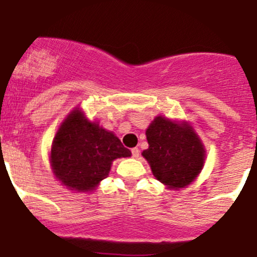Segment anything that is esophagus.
Instances as JSON below:
<instances>
[{
  "mask_svg": "<svg viewBox=\"0 0 257 257\" xmlns=\"http://www.w3.org/2000/svg\"><path fill=\"white\" fill-rule=\"evenodd\" d=\"M139 152L141 151H139V148H137V147L136 148H132V156H133V158H138Z\"/></svg>",
  "mask_w": 257,
  "mask_h": 257,
  "instance_id": "1",
  "label": "esophagus"
}]
</instances>
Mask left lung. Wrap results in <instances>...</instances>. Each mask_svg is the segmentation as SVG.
I'll return each instance as SVG.
<instances>
[{"instance_id":"left-lung-1","label":"left lung","mask_w":257,"mask_h":257,"mask_svg":"<svg viewBox=\"0 0 257 257\" xmlns=\"http://www.w3.org/2000/svg\"><path fill=\"white\" fill-rule=\"evenodd\" d=\"M146 134L149 148L142 154L159 182L179 188L197 177L205 162V149L191 126L157 116Z\"/></svg>"}]
</instances>
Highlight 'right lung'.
Wrapping results in <instances>:
<instances>
[{"instance_id": "add662e5", "label": "right lung", "mask_w": 257, "mask_h": 257, "mask_svg": "<svg viewBox=\"0 0 257 257\" xmlns=\"http://www.w3.org/2000/svg\"><path fill=\"white\" fill-rule=\"evenodd\" d=\"M111 132L74 110L62 123L51 146V167L61 184L73 191H91L106 178L111 162L131 157Z\"/></svg>"}]
</instances>
